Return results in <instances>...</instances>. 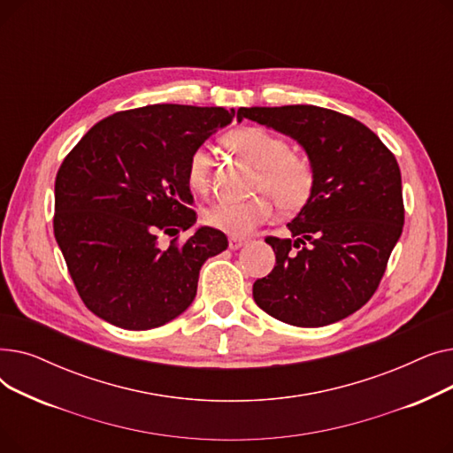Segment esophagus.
Listing matches in <instances>:
<instances>
[{"instance_id": "34e87169", "label": "esophagus", "mask_w": 453, "mask_h": 453, "mask_svg": "<svg viewBox=\"0 0 453 453\" xmlns=\"http://www.w3.org/2000/svg\"><path fill=\"white\" fill-rule=\"evenodd\" d=\"M246 244L244 239H239V236H229V250H241Z\"/></svg>"}]
</instances>
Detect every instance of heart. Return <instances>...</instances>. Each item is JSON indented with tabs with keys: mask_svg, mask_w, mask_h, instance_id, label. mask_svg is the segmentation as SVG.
I'll use <instances>...</instances> for the list:
<instances>
[{
	"mask_svg": "<svg viewBox=\"0 0 453 453\" xmlns=\"http://www.w3.org/2000/svg\"><path fill=\"white\" fill-rule=\"evenodd\" d=\"M226 142L257 166L253 188L260 195L242 202L217 200L209 203L203 209L207 226L231 236H244L257 226L273 220L274 199L284 212H296L311 200L316 187L314 165L306 156L292 152L287 139L263 127H241L226 134ZM209 174L211 152L205 145H198L187 159L190 188L198 193L205 190Z\"/></svg>",
	"mask_w": 453,
	"mask_h": 453,
	"instance_id": "1",
	"label": "heart"
}]
</instances>
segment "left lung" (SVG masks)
<instances>
[{
	"mask_svg": "<svg viewBox=\"0 0 453 453\" xmlns=\"http://www.w3.org/2000/svg\"><path fill=\"white\" fill-rule=\"evenodd\" d=\"M236 117L296 139L316 171L311 200L288 222L292 239L266 236L275 268L255 280V303L296 326L354 314L376 292L403 226L393 152L356 119L312 104L239 108Z\"/></svg>",
	"mask_w": 453,
	"mask_h": 453,
	"instance_id": "obj_1",
	"label": "left lung"
}]
</instances>
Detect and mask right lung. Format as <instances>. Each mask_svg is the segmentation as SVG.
I'll return each mask as SVG.
<instances>
[{"instance_id": "1", "label": "right lung", "mask_w": 453, "mask_h": 453, "mask_svg": "<svg viewBox=\"0 0 453 453\" xmlns=\"http://www.w3.org/2000/svg\"><path fill=\"white\" fill-rule=\"evenodd\" d=\"M234 110L150 104L99 121L62 161L53 229L75 288L89 311L127 330L173 321L196 297L200 268L227 248L196 224L187 159Z\"/></svg>"}]
</instances>
